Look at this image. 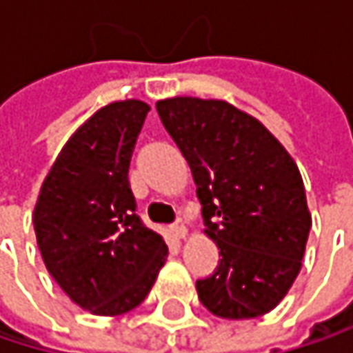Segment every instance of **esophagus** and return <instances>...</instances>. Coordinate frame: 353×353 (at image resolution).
Wrapping results in <instances>:
<instances>
[{
  "mask_svg": "<svg viewBox=\"0 0 353 353\" xmlns=\"http://www.w3.org/2000/svg\"><path fill=\"white\" fill-rule=\"evenodd\" d=\"M172 233L176 235L177 239H183V237H185V233H188V229H185V223H183L181 219H177L176 223L172 225Z\"/></svg>",
  "mask_w": 353,
  "mask_h": 353,
  "instance_id": "1",
  "label": "esophagus"
}]
</instances>
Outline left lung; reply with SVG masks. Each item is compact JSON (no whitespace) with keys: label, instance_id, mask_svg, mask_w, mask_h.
I'll list each match as a JSON object with an SVG mask.
<instances>
[{"label":"left lung","instance_id":"left-lung-1","mask_svg":"<svg viewBox=\"0 0 353 353\" xmlns=\"http://www.w3.org/2000/svg\"><path fill=\"white\" fill-rule=\"evenodd\" d=\"M157 112L192 170L204 233L221 249L214 274L196 282L200 303L221 319L270 313L296 280L311 231L294 159L229 102L177 96Z\"/></svg>","mask_w":353,"mask_h":353}]
</instances>
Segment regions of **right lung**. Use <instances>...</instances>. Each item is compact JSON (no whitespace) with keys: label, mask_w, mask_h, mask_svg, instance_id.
Segmentation results:
<instances>
[{"label":"right lung","mask_w":353,"mask_h":353,"mask_svg":"<svg viewBox=\"0 0 353 353\" xmlns=\"http://www.w3.org/2000/svg\"><path fill=\"white\" fill-rule=\"evenodd\" d=\"M141 100L112 102L65 143L34 206L36 243L48 274L81 309L114 317L139 307L168 245L137 216L130 157L145 116Z\"/></svg>","instance_id":"obj_1"}]
</instances>
